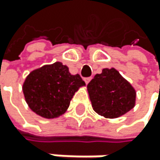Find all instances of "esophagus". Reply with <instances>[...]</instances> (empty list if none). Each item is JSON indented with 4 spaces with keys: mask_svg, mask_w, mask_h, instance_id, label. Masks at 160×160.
<instances>
[{
    "mask_svg": "<svg viewBox=\"0 0 160 160\" xmlns=\"http://www.w3.org/2000/svg\"><path fill=\"white\" fill-rule=\"evenodd\" d=\"M90 81H91V78H84V82H85L86 84H88V82H89Z\"/></svg>",
    "mask_w": 160,
    "mask_h": 160,
    "instance_id": "34e87169",
    "label": "esophagus"
}]
</instances>
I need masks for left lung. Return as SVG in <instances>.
<instances>
[{"mask_svg":"<svg viewBox=\"0 0 160 160\" xmlns=\"http://www.w3.org/2000/svg\"><path fill=\"white\" fill-rule=\"evenodd\" d=\"M94 111L107 119L119 118L135 106L134 87L115 68H104L87 84Z\"/></svg>","mask_w":160,"mask_h":160,"instance_id":"8db88e82","label":"left lung"}]
</instances>
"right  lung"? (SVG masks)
I'll list each match as a JSON object with an SVG mask.
<instances>
[{
	"mask_svg": "<svg viewBox=\"0 0 160 160\" xmlns=\"http://www.w3.org/2000/svg\"><path fill=\"white\" fill-rule=\"evenodd\" d=\"M85 82L78 74L57 61L30 72L23 83V93L28 108L46 119L63 115L76 92Z\"/></svg>",
	"mask_w": 160,
	"mask_h": 160,
	"instance_id": "1",
	"label": "right lung"
}]
</instances>
